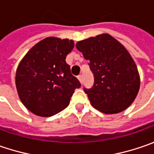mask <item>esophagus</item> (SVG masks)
<instances>
[{
  "label": "esophagus",
  "mask_w": 154,
  "mask_h": 154,
  "mask_svg": "<svg viewBox=\"0 0 154 154\" xmlns=\"http://www.w3.org/2000/svg\"><path fill=\"white\" fill-rule=\"evenodd\" d=\"M78 80H80V82L82 84L83 83V77H82V75L80 74V75H78Z\"/></svg>",
  "instance_id": "esophagus-1"
}]
</instances>
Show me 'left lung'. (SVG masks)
Instances as JSON below:
<instances>
[{"label":"left lung","instance_id":"1","mask_svg":"<svg viewBox=\"0 0 154 154\" xmlns=\"http://www.w3.org/2000/svg\"><path fill=\"white\" fill-rule=\"evenodd\" d=\"M93 74L94 83L84 88L92 105L105 114L119 113L133 103L140 88L136 65L129 53L109 34L76 44Z\"/></svg>","mask_w":154,"mask_h":154}]
</instances>
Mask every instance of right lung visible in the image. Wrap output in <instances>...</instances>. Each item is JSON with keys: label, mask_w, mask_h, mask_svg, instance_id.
<instances>
[{"label": "right lung", "mask_w": 154, "mask_h": 154, "mask_svg": "<svg viewBox=\"0 0 154 154\" xmlns=\"http://www.w3.org/2000/svg\"><path fill=\"white\" fill-rule=\"evenodd\" d=\"M74 46L73 40L50 37L34 45L22 59L15 83L21 102L33 114L47 117L59 113L81 86L65 61Z\"/></svg>", "instance_id": "right-lung-1"}]
</instances>
